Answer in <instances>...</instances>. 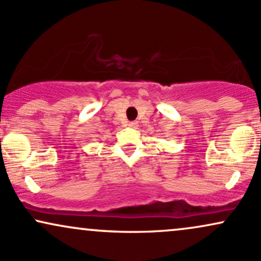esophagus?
I'll use <instances>...</instances> for the list:
<instances>
[{
    "label": "esophagus",
    "mask_w": 261,
    "mask_h": 261,
    "mask_svg": "<svg viewBox=\"0 0 261 261\" xmlns=\"http://www.w3.org/2000/svg\"><path fill=\"white\" fill-rule=\"evenodd\" d=\"M128 126L133 127V128H136L137 126H139V122H137V121H130V122H128Z\"/></svg>",
    "instance_id": "1"
}]
</instances>
